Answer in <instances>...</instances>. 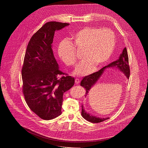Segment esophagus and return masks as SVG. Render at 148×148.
I'll use <instances>...</instances> for the list:
<instances>
[{
	"instance_id": "obj_1",
	"label": "esophagus",
	"mask_w": 148,
	"mask_h": 148,
	"mask_svg": "<svg viewBox=\"0 0 148 148\" xmlns=\"http://www.w3.org/2000/svg\"><path fill=\"white\" fill-rule=\"evenodd\" d=\"M79 79H78V78H75V84H79Z\"/></svg>"
}]
</instances>
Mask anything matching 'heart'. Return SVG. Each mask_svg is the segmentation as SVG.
<instances>
[{"label":"heart","instance_id":"b5f03b06","mask_svg":"<svg viewBox=\"0 0 148 148\" xmlns=\"http://www.w3.org/2000/svg\"><path fill=\"white\" fill-rule=\"evenodd\" d=\"M70 41L62 40L57 49L58 56L68 67L74 66L78 60L76 50L83 51L84 59L77 66L74 73L84 76L91 73L96 66L100 67L106 63L116 46V36L113 31L98 27H84L73 33Z\"/></svg>","mask_w":148,"mask_h":148}]
</instances>
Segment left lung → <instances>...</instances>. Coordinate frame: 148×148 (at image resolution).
I'll return each instance as SVG.
<instances>
[{"instance_id": "1", "label": "left lung", "mask_w": 148, "mask_h": 148, "mask_svg": "<svg viewBox=\"0 0 148 148\" xmlns=\"http://www.w3.org/2000/svg\"><path fill=\"white\" fill-rule=\"evenodd\" d=\"M116 67L118 68L121 71H122L126 75V76L128 78H130V67L129 65L128 54L126 47L123 50L122 53L120 55V57L118 60L111 62V64H110L107 66L103 67L99 71L95 73H94L90 75L85 76L82 78L80 83V86L85 88L86 91V94H87L88 93V91L98 81V79H99V78L103 72V70L107 67ZM81 115L84 119L92 123H99L108 119V118H97L95 116L91 115L90 114H87L84 111V110L82 108V107Z\"/></svg>"}]
</instances>
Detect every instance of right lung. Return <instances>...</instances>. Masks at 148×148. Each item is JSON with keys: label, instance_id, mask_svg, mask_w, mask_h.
Here are the masks:
<instances>
[{"label": "right lung", "instance_id": "add662e5", "mask_svg": "<svg viewBox=\"0 0 148 148\" xmlns=\"http://www.w3.org/2000/svg\"><path fill=\"white\" fill-rule=\"evenodd\" d=\"M69 23L49 22L31 37L22 69V91L29 108L45 120L61 113L62 96L74 84V78L62 73L54 56V32Z\"/></svg>", "mask_w": 148, "mask_h": 148}]
</instances>
